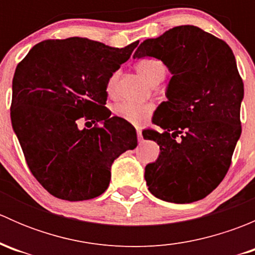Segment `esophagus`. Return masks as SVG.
<instances>
[{
    "instance_id": "obj_1",
    "label": "esophagus",
    "mask_w": 255,
    "mask_h": 255,
    "mask_svg": "<svg viewBox=\"0 0 255 255\" xmlns=\"http://www.w3.org/2000/svg\"><path fill=\"white\" fill-rule=\"evenodd\" d=\"M137 137H138V142L142 143L143 142V135H142V130L137 129Z\"/></svg>"
}]
</instances>
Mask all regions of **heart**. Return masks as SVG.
<instances>
[{
	"label": "heart",
	"mask_w": 255,
	"mask_h": 255,
	"mask_svg": "<svg viewBox=\"0 0 255 255\" xmlns=\"http://www.w3.org/2000/svg\"><path fill=\"white\" fill-rule=\"evenodd\" d=\"M135 69L139 73V75L151 86H156L160 84L165 78L166 66L163 61L158 59H142L135 64ZM116 81H117V74H113L107 82V92L112 94L115 90ZM112 113L115 117L121 118L130 125H140L146 118L150 116L151 107L146 105H135L130 102H120V104L113 105Z\"/></svg>",
	"instance_id": "b5f03b06"
}]
</instances>
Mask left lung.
<instances>
[{"label": "left lung", "mask_w": 255, "mask_h": 255, "mask_svg": "<svg viewBox=\"0 0 255 255\" xmlns=\"http://www.w3.org/2000/svg\"><path fill=\"white\" fill-rule=\"evenodd\" d=\"M155 58L171 76L166 101L154 112L148 129L160 154L145 166L146 185L163 201L190 204L220 185L241 137L243 81L232 49L195 25H179L145 39L133 58ZM182 134V140L175 139Z\"/></svg>", "instance_id": "left-lung-1"}]
</instances>
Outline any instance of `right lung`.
Returning <instances> with one entry per match:
<instances>
[{"instance_id": "add662e5", "label": "right lung", "mask_w": 255, "mask_h": 255, "mask_svg": "<svg viewBox=\"0 0 255 255\" xmlns=\"http://www.w3.org/2000/svg\"><path fill=\"white\" fill-rule=\"evenodd\" d=\"M137 42L113 48L87 38L44 40L17 65L11 121L28 166L53 196L82 201L100 196L112 163L137 146L134 127L105 107L107 82ZM85 117L97 125L79 130Z\"/></svg>"}]
</instances>
